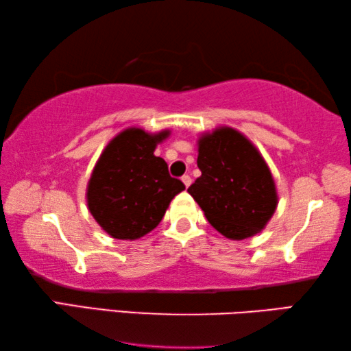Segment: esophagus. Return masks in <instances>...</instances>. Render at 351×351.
I'll return each instance as SVG.
<instances>
[{
  "label": "esophagus",
  "instance_id": "34e87169",
  "mask_svg": "<svg viewBox=\"0 0 351 351\" xmlns=\"http://www.w3.org/2000/svg\"><path fill=\"white\" fill-rule=\"evenodd\" d=\"M182 182H183V185H185V186L188 188L189 185H191V177H189V176H183V177H182Z\"/></svg>",
  "mask_w": 351,
  "mask_h": 351
}]
</instances>
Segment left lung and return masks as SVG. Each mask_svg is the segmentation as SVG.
<instances>
[{
	"instance_id": "1",
	"label": "left lung",
	"mask_w": 351,
	"mask_h": 351,
	"mask_svg": "<svg viewBox=\"0 0 351 351\" xmlns=\"http://www.w3.org/2000/svg\"><path fill=\"white\" fill-rule=\"evenodd\" d=\"M197 145L202 176L188 193L206 219L228 239L260 233L278 205L272 172L263 155L249 138L227 125L204 134Z\"/></svg>"
}]
</instances>
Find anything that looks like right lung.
Wrapping results in <instances>:
<instances>
[{
	"instance_id": "add662e5",
	"label": "right lung",
	"mask_w": 351,
	"mask_h": 351,
	"mask_svg": "<svg viewBox=\"0 0 351 351\" xmlns=\"http://www.w3.org/2000/svg\"><path fill=\"white\" fill-rule=\"evenodd\" d=\"M169 134L129 128L110 140L96 162L87 186V205L112 238L134 241L152 232L171 200L185 189L179 179L169 176L165 160L154 155Z\"/></svg>"
}]
</instances>
